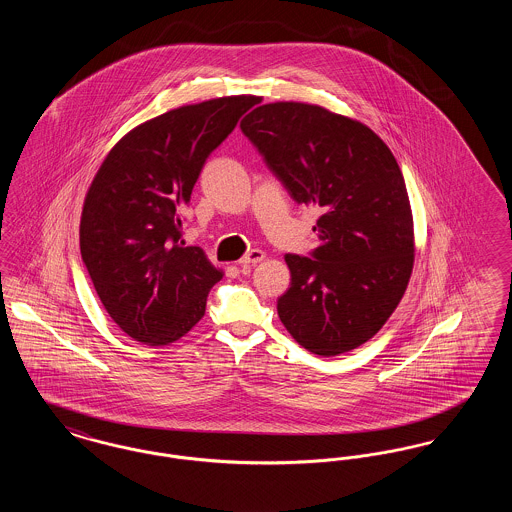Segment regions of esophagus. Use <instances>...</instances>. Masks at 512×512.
Here are the masks:
<instances>
[{
    "label": "esophagus",
    "mask_w": 512,
    "mask_h": 512,
    "mask_svg": "<svg viewBox=\"0 0 512 512\" xmlns=\"http://www.w3.org/2000/svg\"><path fill=\"white\" fill-rule=\"evenodd\" d=\"M265 257H267L265 251H261V249H251L247 255H244V257L240 259V265H242V267L257 265V263H261Z\"/></svg>",
    "instance_id": "34e87169"
}]
</instances>
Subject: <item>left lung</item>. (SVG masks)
I'll return each mask as SVG.
<instances>
[{"label":"left lung","mask_w":512,"mask_h":512,"mask_svg":"<svg viewBox=\"0 0 512 512\" xmlns=\"http://www.w3.org/2000/svg\"><path fill=\"white\" fill-rule=\"evenodd\" d=\"M240 128L293 199L320 211L311 257H284L292 284L278 317L320 357L363 345L413 272V213L390 147L363 122L299 101L261 105Z\"/></svg>","instance_id":"obj_1"}]
</instances>
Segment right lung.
I'll return each mask as SVG.
<instances>
[{
  "mask_svg": "<svg viewBox=\"0 0 512 512\" xmlns=\"http://www.w3.org/2000/svg\"><path fill=\"white\" fill-rule=\"evenodd\" d=\"M259 98L184 105L142 122L115 144L84 199L80 253L99 299L124 334L169 345L205 315L222 278L184 245L178 209L190 203L207 157Z\"/></svg>",
  "mask_w": 512,
  "mask_h": 512,
  "instance_id": "1",
  "label": "right lung"
}]
</instances>
